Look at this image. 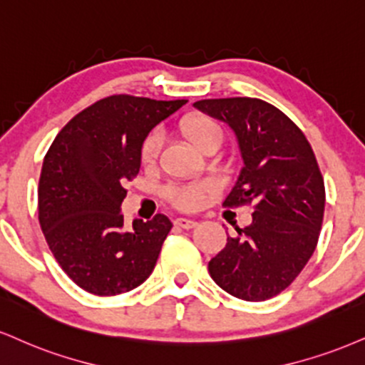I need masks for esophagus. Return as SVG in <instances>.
Here are the masks:
<instances>
[{
  "label": "esophagus",
  "mask_w": 365,
  "mask_h": 365,
  "mask_svg": "<svg viewBox=\"0 0 365 365\" xmlns=\"http://www.w3.org/2000/svg\"><path fill=\"white\" fill-rule=\"evenodd\" d=\"M175 226L183 227V230H192V227L197 226V221H192V219H185V217H178L175 221Z\"/></svg>",
  "instance_id": "1"
}]
</instances>
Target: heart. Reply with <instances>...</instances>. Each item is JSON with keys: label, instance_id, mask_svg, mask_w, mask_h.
<instances>
[{"label": "heart", "instance_id": "heart-1", "mask_svg": "<svg viewBox=\"0 0 365 365\" xmlns=\"http://www.w3.org/2000/svg\"><path fill=\"white\" fill-rule=\"evenodd\" d=\"M178 133L197 149L207 146H219L222 140L221 127L212 118L202 113H190L178 122ZM161 148V138L158 134H149L140 144V161L144 165H153L156 161ZM209 190L207 183H190L168 188V199L175 207L182 210H194L200 205L205 192Z\"/></svg>", "mask_w": 365, "mask_h": 365}]
</instances>
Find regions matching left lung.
<instances>
[{
  "mask_svg": "<svg viewBox=\"0 0 365 365\" xmlns=\"http://www.w3.org/2000/svg\"><path fill=\"white\" fill-rule=\"evenodd\" d=\"M195 108L231 127L243 160L226 207L253 204L252 225L227 236L209 262L219 287L243 301L277 296L313 255L324 212V182L301 129L258 98H210Z\"/></svg>",
  "mask_w": 365,
  "mask_h": 365,
  "instance_id": "left-lung-1",
  "label": "left lung"
}]
</instances>
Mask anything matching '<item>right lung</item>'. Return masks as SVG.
Masks as SVG:
<instances>
[{
	"instance_id": "1",
	"label": "right lung",
	"mask_w": 365,
	"mask_h": 365,
	"mask_svg": "<svg viewBox=\"0 0 365 365\" xmlns=\"http://www.w3.org/2000/svg\"><path fill=\"white\" fill-rule=\"evenodd\" d=\"M187 100L113 95L73 117L43 158L38 222L68 277L95 296L129 292L151 275L171 221L134 219L120 205L140 168V144Z\"/></svg>"
}]
</instances>
